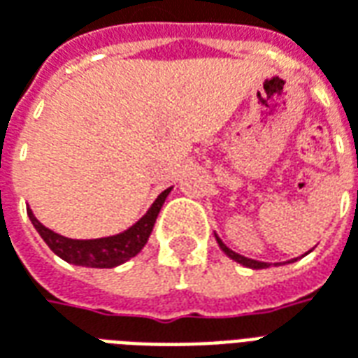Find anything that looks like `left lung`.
<instances>
[{"label": "left lung", "instance_id": "1", "mask_svg": "<svg viewBox=\"0 0 358 358\" xmlns=\"http://www.w3.org/2000/svg\"><path fill=\"white\" fill-rule=\"evenodd\" d=\"M215 238H217L218 248L222 249V251H224L226 255L230 257L232 261H236V263H240V264H243V266H248V268H253V270L268 268V266H270V263H263V261H255V259H248V257H243V255H240V253H236V251H232V249H230V248H228V245H226L224 241H222V240H220V238H218L217 234H215ZM313 249H315V248H313ZM313 249H310V251H313ZM310 251H307L305 255H308ZM305 255H301V257H305ZM301 257H295V259H292V261H285V263H274V266H280V264L295 263V261H297V259H301Z\"/></svg>", "mask_w": 358, "mask_h": 358}]
</instances>
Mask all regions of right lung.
Segmentation results:
<instances>
[{
  "instance_id": "right-lung-1",
  "label": "right lung",
  "mask_w": 358,
  "mask_h": 358,
  "mask_svg": "<svg viewBox=\"0 0 358 358\" xmlns=\"http://www.w3.org/2000/svg\"><path fill=\"white\" fill-rule=\"evenodd\" d=\"M172 187L164 189L157 195L153 205L149 207L148 213L132 224L128 230L107 238H97V240H71L61 234L53 232L34 217L32 209L28 207V218L34 224L36 232L42 236V240L48 243V248L61 257L63 261L76 266H90V268H115L118 264L126 263L140 253L143 245L148 243L151 230L155 226V220L159 217V210L163 207L164 199L169 197Z\"/></svg>"
}]
</instances>
